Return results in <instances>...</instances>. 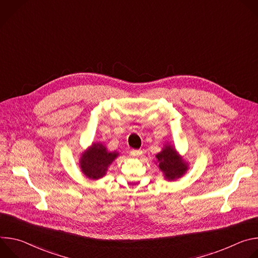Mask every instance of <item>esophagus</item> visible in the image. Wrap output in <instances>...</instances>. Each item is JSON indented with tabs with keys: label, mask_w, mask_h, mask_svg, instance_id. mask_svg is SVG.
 I'll list each match as a JSON object with an SVG mask.
<instances>
[{
	"label": "esophagus",
	"mask_w": 258,
	"mask_h": 258,
	"mask_svg": "<svg viewBox=\"0 0 258 258\" xmlns=\"http://www.w3.org/2000/svg\"><path fill=\"white\" fill-rule=\"evenodd\" d=\"M140 153H141V150H138V149H133V150L131 151V154H132L134 157H137L138 155H140Z\"/></svg>",
	"instance_id": "esophagus-1"
}]
</instances>
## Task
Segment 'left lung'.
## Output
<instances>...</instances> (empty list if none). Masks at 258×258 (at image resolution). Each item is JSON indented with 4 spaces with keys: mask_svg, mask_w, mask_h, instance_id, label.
Listing matches in <instances>:
<instances>
[{
    "mask_svg": "<svg viewBox=\"0 0 258 258\" xmlns=\"http://www.w3.org/2000/svg\"><path fill=\"white\" fill-rule=\"evenodd\" d=\"M159 161V168L164 172L167 179H174L181 176L187 170L186 163L179 158L170 146L156 155Z\"/></svg>",
    "mask_w": 258,
    "mask_h": 258,
    "instance_id": "8db88e82",
    "label": "left lung"
}]
</instances>
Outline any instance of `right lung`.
Returning a JSON list of instances; mask_svg holds the SVG:
<instances>
[{"label": "right lung", "mask_w": 258, "mask_h": 258, "mask_svg": "<svg viewBox=\"0 0 258 258\" xmlns=\"http://www.w3.org/2000/svg\"><path fill=\"white\" fill-rule=\"evenodd\" d=\"M116 156L117 153L108 152L102 144H94L82 156V170L90 178H100L106 173L108 165Z\"/></svg>", "instance_id": "right-lung-1"}]
</instances>
